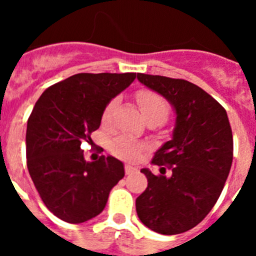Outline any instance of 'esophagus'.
<instances>
[{
  "label": "esophagus",
  "instance_id": "esophagus-1",
  "mask_svg": "<svg viewBox=\"0 0 256 256\" xmlns=\"http://www.w3.org/2000/svg\"><path fill=\"white\" fill-rule=\"evenodd\" d=\"M124 170H126V174H132L133 172H136V168L132 166V165H126V166H124Z\"/></svg>",
  "mask_w": 256,
  "mask_h": 256
}]
</instances>
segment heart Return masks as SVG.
Returning <instances> with one entry per match:
<instances>
[{"label": "heart", "mask_w": 256, "mask_h": 256, "mask_svg": "<svg viewBox=\"0 0 256 256\" xmlns=\"http://www.w3.org/2000/svg\"><path fill=\"white\" fill-rule=\"evenodd\" d=\"M137 102H138L141 112L144 119L148 118H158L160 122H164L168 116L169 108L168 102L165 101L164 97L158 92L151 91V90H140L136 94ZM118 105V97H114L108 101L102 112V123L106 124L112 120V112ZM110 151L115 156L124 160L134 162L140 158L141 152L144 151V144L137 140L132 138L130 136L122 134L118 136L110 142Z\"/></svg>", "instance_id": "1"}]
</instances>
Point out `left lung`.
<instances>
[{"mask_svg":"<svg viewBox=\"0 0 256 256\" xmlns=\"http://www.w3.org/2000/svg\"><path fill=\"white\" fill-rule=\"evenodd\" d=\"M137 78L177 115L173 137L151 160L160 174L141 169L148 184L136 200L137 216L158 234H183L209 214L224 187L234 159L230 120L216 98L188 80L142 73Z\"/></svg>","mask_w":256,"mask_h":256,"instance_id":"left-lung-1","label":"left lung"}]
</instances>
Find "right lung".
<instances>
[{
    "instance_id": "add662e5",
    "label": "right lung",
    "mask_w": 256,
    "mask_h": 256,
    "mask_svg": "<svg viewBox=\"0 0 256 256\" xmlns=\"http://www.w3.org/2000/svg\"><path fill=\"white\" fill-rule=\"evenodd\" d=\"M136 73H79L51 86L36 102L26 126V166L47 209L68 223L98 216L124 165L112 156L84 160L105 106L134 80Z\"/></svg>"
}]
</instances>
